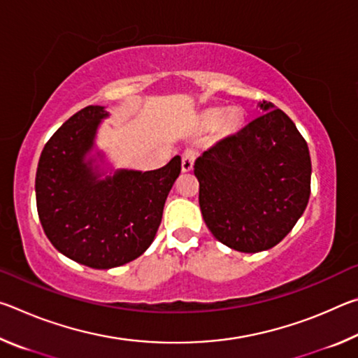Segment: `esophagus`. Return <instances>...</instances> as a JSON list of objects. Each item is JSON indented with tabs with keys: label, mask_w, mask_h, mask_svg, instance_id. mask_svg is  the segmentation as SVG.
<instances>
[{
	"label": "esophagus",
	"mask_w": 358,
	"mask_h": 358,
	"mask_svg": "<svg viewBox=\"0 0 358 358\" xmlns=\"http://www.w3.org/2000/svg\"><path fill=\"white\" fill-rule=\"evenodd\" d=\"M197 157V151L196 150H186L183 155H181V171L183 172H189L192 171L194 161Z\"/></svg>",
	"instance_id": "1"
}]
</instances>
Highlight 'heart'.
I'll return each instance as SVG.
<instances>
[{
	"label": "heart",
	"instance_id": "heart-1",
	"mask_svg": "<svg viewBox=\"0 0 358 358\" xmlns=\"http://www.w3.org/2000/svg\"><path fill=\"white\" fill-rule=\"evenodd\" d=\"M222 124V128L229 131L237 129L240 126V115L237 110H229L227 113L222 110V108H215V110L207 112L203 117V124L208 126V128H213V126Z\"/></svg>",
	"mask_w": 358,
	"mask_h": 358
}]
</instances>
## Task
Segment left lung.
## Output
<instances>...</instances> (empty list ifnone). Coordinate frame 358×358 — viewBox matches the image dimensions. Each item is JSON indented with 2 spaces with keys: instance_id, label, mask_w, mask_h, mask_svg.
Returning a JSON list of instances; mask_svg holds the SVG:
<instances>
[{
  "instance_id": "8db88e82",
  "label": "left lung",
  "mask_w": 358,
  "mask_h": 358,
  "mask_svg": "<svg viewBox=\"0 0 358 358\" xmlns=\"http://www.w3.org/2000/svg\"><path fill=\"white\" fill-rule=\"evenodd\" d=\"M259 108L262 115L194 164L205 224L217 241L240 252L280 243L311 194L306 141L281 108L266 101Z\"/></svg>"
}]
</instances>
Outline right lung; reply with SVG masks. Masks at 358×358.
<instances>
[{
  "mask_svg": "<svg viewBox=\"0 0 358 358\" xmlns=\"http://www.w3.org/2000/svg\"><path fill=\"white\" fill-rule=\"evenodd\" d=\"M107 117L102 106L72 115L45 143L36 172V205L47 238L66 257L102 270L148 250L181 171L175 156L156 171L120 169L101 178L96 157L87 156Z\"/></svg>",
  "mask_w": 358,
  "mask_h": 358,
  "instance_id": "add662e5",
  "label": "right lung"
}]
</instances>
